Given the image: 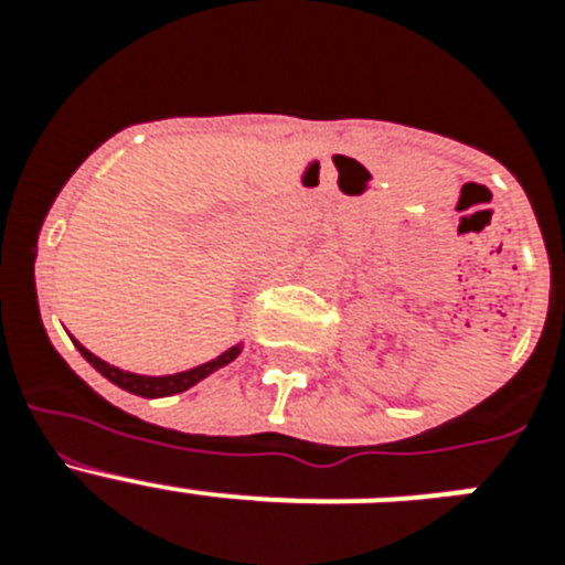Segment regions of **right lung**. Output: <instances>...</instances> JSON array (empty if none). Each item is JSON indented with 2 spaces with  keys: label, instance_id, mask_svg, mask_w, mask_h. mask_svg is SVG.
<instances>
[{
  "label": "right lung",
  "instance_id": "obj_1",
  "mask_svg": "<svg viewBox=\"0 0 565 565\" xmlns=\"http://www.w3.org/2000/svg\"><path fill=\"white\" fill-rule=\"evenodd\" d=\"M76 348L82 351V356L87 359V362L93 364L98 373H102V376H107L109 382L118 384L121 391H129V393H135V396H143V398H158V396H172V393H183L186 387H192V384H198L201 379H206L209 373H214L217 367H223V364H228L232 359H237V353H239V348H228L226 353H221V356L212 359V362L198 364V367H192V371L174 373V376H138V373L118 371V367L107 364L104 359H98L96 353H89L82 342H76Z\"/></svg>",
  "mask_w": 565,
  "mask_h": 565
}]
</instances>
